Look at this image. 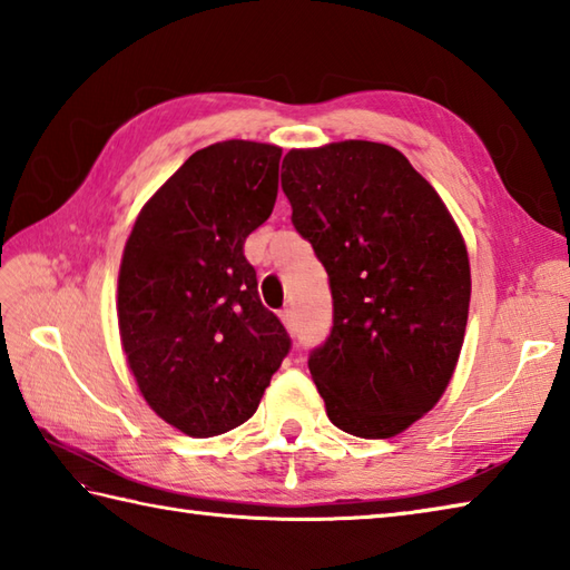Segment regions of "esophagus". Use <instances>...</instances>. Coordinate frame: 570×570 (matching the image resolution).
<instances>
[{"label": "esophagus", "mask_w": 570, "mask_h": 570, "mask_svg": "<svg viewBox=\"0 0 570 570\" xmlns=\"http://www.w3.org/2000/svg\"><path fill=\"white\" fill-rule=\"evenodd\" d=\"M278 318H282V323L286 325V328H292V325H294V311L292 308H282V311H278Z\"/></svg>", "instance_id": "obj_1"}]
</instances>
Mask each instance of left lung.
<instances>
[{
    "instance_id": "left-lung-1",
    "label": "left lung",
    "mask_w": 570,
    "mask_h": 570,
    "mask_svg": "<svg viewBox=\"0 0 570 570\" xmlns=\"http://www.w3.org/2000/svg\"><path fill=\"white\" fill-rule=\"evenodd\" d=\"M282 188L333 292V331L308 360L325 414L392 439L441 402L465 341V239L390 144L345 139L284 156Z\"/></svg>"
}]
</instances>
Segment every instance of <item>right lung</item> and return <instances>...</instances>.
Listing matches in <instances>:
<instances>
[{
    "label": "right lung",
    "mask_w": 570,
    "mask_h": 570,
    "mask_svg": "<svg viewBox=\"0 0 570 570\" xmlns=\"http://www.w3.org/2000/svg\"><path fill=\"white\" fill-rule=\"evenodd\" d=\"M278 159L276 144H210L144 203L127 237L117 278L127 367L154 414L190 439L245 423L292 345L242 252L274 210Z\"/></svg>",
    "instance_id": "add662e5"
}]
</instances>
